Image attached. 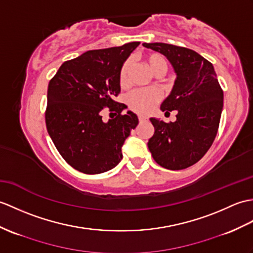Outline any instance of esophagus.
Segmentation results:
<instances>
[{
  "label": "esophagus",
  "mask_w": 253,
  "mask_h": 253,
  "mask_svg": "<svg viewBox=\"0 0 253 253\" xmlns=\"http://www.w3.org/2000/svg\"><path fill=\"white\" fill-rule=\"evenodd\" d=\"M138 119H139V122H140V123H143V122H146V121L149 120L148 117H145V116H143V115H139Z\"/></svg>",
  "instance_id": "1"
}]
</instances>
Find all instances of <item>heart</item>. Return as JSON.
Instances as JSON below:
<instances>
[{
  "instance_id": "b5f03b06",
  "label": "heart",
  "mask_w": 253,
  "mask_h": 253,
  "mask_svg": "<svg viewBox=\"0 0 253 253\" xmlns=\"http://www.w3.org/2000/svg\"><path fill=\"white\" fill-rule=\"evenodd\" d=\"M145 66L155 76H162L167 71L166 58L160 52H150L143 57ZM129 62L126 61L120 70V84L126 86L128 82ZM160 93L154 90H136L129 93L127 97L128 108L138 114H148L154 109L155 105L160 102Z\"/></svg>"
}]
</instances>
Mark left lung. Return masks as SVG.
<instances>
[{"instance_id": "1", "label": "left lung", "mask_w": 253, "mask_h": 253, "mask_svg": "<svg viewBox=\"0 0 253 253\" xmlns=\"http://www.w3.org/2000/svg\"><path fill=\"white\" fill-rule=\"evenodd\" d=\"M161 52L172 64L177 80L161 105L166 114L177 111V121L151 119L154 134L148 146L158 165L181 170L207 153L218 132L223 109V90L212 63L196 51L166 43H143Z\"/></svg>"}]
</instances>
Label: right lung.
I'll list each match as a JSON object with an SVG mask.
<instances>
[{"instance_id": "obj_1", "label": "right lung", "mask_w": 253, "mask_h": 253, "mask_svg": "<svg viewBox=\"0 0 253 253\" xmlns=\"http://www.w3.org/2000/svg\"><path fill=\"white\" fill-rule=\"evenodd\" d=\"M140 42L88 50L61 64L49 81L45 111L46 128L70 166L87 174L114 168L122 146L138 125V117L114 100L121 92L120 70ZM108 108L114 117L102 121Z\"/></svg>"}]
</instances>
